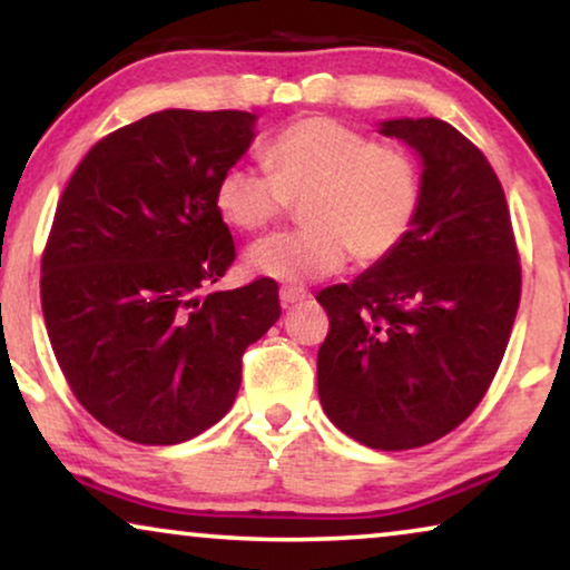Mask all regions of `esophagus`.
<instances>
[{
    "mask_svg": "<svg viewBox=\"0 0 570 570\" xmlns=\"http://www.w3.org/2000/svg\"><path fill=\"white\" fill-rule=\"evenodd\" d=\"M308 298V293L303 291V287H293V285H283L279 287V303H283V308H291L295 303H303Z\"/></svg>",
    "mask_w": 570,
    "mask_h": 570,
    "instance_id": "34e87169",
    "label": "esophagus"
}]
</instances>
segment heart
Returning <instances> with one entry per match:
<instances>
[{"mask_svg": "<svg viewBox=\"0 0 570 570\" xmlns=\"http://www.w3.org/2000/svg\"><path fill=\"white\" fill-rule=\"evenodd\" d=\"M264 168L230 166L215 205L233 228L254 233L301 199V230L254 244L246 267L285 285H308L345 267L350 254L371 264L402 246L415 228L423 178L404 147L376 145L347 124L311 116L264 147Z\"/></svg>", "mask_w": 570, "mask_h": 570, "instance_id": "obj_1", "label": "heart"}]
</instances>
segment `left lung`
Returning a JSON list of instances; mask_svg holds the SVG:
<instances>
[{"instance_id": "obj_1", "label": "left lung", "mask_w": 570, "mask_h": 570, "mask_svg": "<svg viewBox=\"0 0 570 570\" xmlns=\"http://www.w3.org/2000/svg\"><path fill=\"white\" fill-rule=\"evenodd\" d=\"M417 153L423 199L402 246L350 285L316 295L326 417L363 446L417 449L470 417L509 345L521 295L511 217L495 170L441 119H386Z\"/></svg>"}]
</instances>
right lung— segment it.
Listing matches in <instances>:
<instances>
[{"label": "right lung", "mask_w": 570, "mask_h": 570, "mask_svg": "<svg viewBox=\"0 0 570 570\" xmlns=\"http://www.w3.org/2000/svg\"><path fill=\"white\" fill-rule=\"evenodd\" d=\"M248 111L166 108L85 155L53 215L41 306L77 402L121 439L189 441L236 402L277 283L213 291L236 259L215 186L254 142Z\"/></svg>", "instance_id": "add662e5"}]
</instances>
